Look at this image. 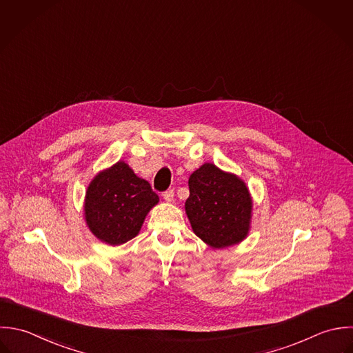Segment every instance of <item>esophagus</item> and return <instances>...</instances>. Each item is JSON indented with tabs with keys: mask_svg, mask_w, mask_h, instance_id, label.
Masks as SVG:
<instances>
[{
	"mask_svg": "<svg viewBox=\"0 0 353 353\" xmlns=\"http://www.w3.org/2000/svg\"><path fill=\"white\" fill-rule=\"evenodd\" d=\"M174 196H175V192H174V189L165 190V192L163 193V199H164L165 201H168V203H171V201L174 200Z\"/></svg>",
	"mask_w": 353,
	"mask_h": 353,
	"instance_id": "obj_1",
	"label": "esophagus"
}]
</instances>
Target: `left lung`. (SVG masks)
Returning a JSON list of instances; mask_svg holds the SVG:
<instances>
[{"label": "left lung", "instance_id": "obj_1", "mask_svg": "<svg viewBox=\"0 0 353 353\" xmlns=\"http://www.w3.org/2000/svg\"><path fill=\"white\" fill-rule=\"evenodd\" d=\"M189 190L185 210L197 236L216 249L246 236L252 200L241 179L207 163L190 175Z\"/></svg>", "mask_w": 353, "mask_h": 353}]
</instances>
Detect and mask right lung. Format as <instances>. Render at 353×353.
<instances>
[{
  "mask_svg": "<svg viewBox=\"0 0 353 353\" xmlns=\"http://www.w3.org/2000/svg\"><path fill=\"white\" fill-rule=\"evenodd\" d=\"M157 201L159 196L149 182L119 161L92 181L85 201L86 222L99 239L120 245L138 234L146 214Z\"/></svg>",
  "mask_w": 353,
  "mask_h": 353,
  "instance_id": "right-lung-1",
  "label": "right lung"
}]
</instances>
